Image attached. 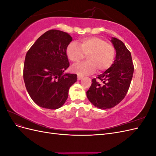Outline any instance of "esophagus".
<instances>
[{"instance_id":"esophagus-1","label":"esophagus","mask_w":156,"mask_h":156,"mask_svg":"<svg viewBox=\"0 0 156 156\" xmlns=\"http://www.w3.org/2000/svg\"><path fill=\"white\" fill-rule=\"evenodd\" d=\"M83 78V76H82V75H77V79L78 80H81Z\"/></svg>"}]
</instances>
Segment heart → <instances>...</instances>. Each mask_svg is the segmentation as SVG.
Returning <instances> with one entry per match:
<instances>
[{"label": "heart", "instance_id": "obj_1", "mask_svg": "<svg viewBox=\"0 0 156 156\" xmlns=\"http://www.w3.org/2000/svg\"><path fill=\"white\" fill-rule=\"evenodd\" d=\"M79 46L75 41L69 43L66 48L68 58L77 64L84 58L88 61L73 66L72 70L80 75L94 73L98 69L101 72L110 68L115 61L116 50L114 46L100 37H84L79 41Z\"/></svg>", "mask_w": 156, "mask_h": 156}]
</instances>
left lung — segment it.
<instances>
[{
    "instance_id": "1",
    "label": "left lung",
    "mask_w": 156,
    "mask_h": 156,
    "mask_svg": "<svg viewBox=\"0 0 156 156\" xmlns=\"http://www.w3.org/2000/svg\"><path fill=\"white\" fill-rule=\"evenodd\" d=\"M111 41L116 52L114 63L104 73L92 79L87 92L89 101L101 109L114 107L124 100L134 71L131 53L124 44L116 37H112Z\"/></svg>"
}]
</instances>
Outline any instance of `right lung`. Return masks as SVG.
I'll list each match as a JSON object with an SVG mask.
<instances>
[{
    "instance_id": "add662e5",
    "label": "right lung",
    "mask_w": 156,
    "mask_h": 156,
    "mask_svg": "<svg viewBox=\"0 0 156 156\" xmlns=\"http://www.w3.org/2000/svg\"><path fill=\"white\" fill-rule=\"evenodd\" d=\"M72 40L67 32L49 30L27 51L23 79L32 100L41 107L56 109L64 105L77 75L64 72L69 66L66 48Z\"/></svg>"
}]
</instances>
